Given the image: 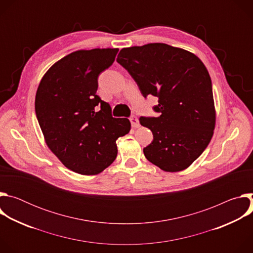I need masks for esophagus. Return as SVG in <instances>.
Returning a JSON list of instances; mask_svg holds the SVG:
<instances>
[{
  "mask_svg": "<svg viewBox=\"0 0 253 253\" xmlns=\"http://www.w3.org/2000/svg\"><path fill=\"white\" fill-rule=\"evenodd\" d=\"M130 122H131V125H132L133 128H138L139 127V121H138L137 117L131 116L130 117Z\"/></svg>",
  "mask_w": 253,
  "mask_h": 253,
  "instance_id": "esophagus-1",
  "label": "esophagus"
}]
</instances>
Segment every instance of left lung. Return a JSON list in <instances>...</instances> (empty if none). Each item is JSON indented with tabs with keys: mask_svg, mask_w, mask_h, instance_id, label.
Returning a JSON list of instances; mask_svg holds the SVG:
<instances>
[{
	"mask_svg": "<svg viewBox=\"0 0 253 253\" xmlns=\"http://www.w3.org/2000/svg\"><path fill=\"white\" fill-rule=\"evenodd\" d=\"M117 62L144 97L158 98V117H141L153 141L143 149L148 161L166 172L188 168L213 136L216 112L211 79L193 53L163 43L123 48Z\"/></svg>",
	"mask_w": 253,
	"mask_h": 253,
	"instance_id": "8db88e82",
	"label": "left lung"
}]
</instances>
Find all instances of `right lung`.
Returning <instances> with one entry per match:
<instances>
[{
  "mask_svg": "<svg viewBox=\"0 0 253 253\" xmlns=\"http://www.w3.org/2000/svg\"><path fill=\"white\" fill-rule=\"evenodd\" d=\"M117 48L78 50L57 61L43 76L35 110L49 149L70 170L96 175L117 157L116 140L129 133L127 118H113L96 94L98 76Z\"/></svg>",
  "mask_w": 253,
  "mask_h": 253,
  "instance_id": "add662e5",
  "label": "right lung"
}]
</instances>
